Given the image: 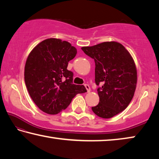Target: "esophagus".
Returning a JSON list of instances; mask_svg holds the SVG:
<instances>
[{"mask_svg": "<svg viewBox=\"0 0 159 159\" xmlns=\"http://www.w3.org/2000/svg\"><path fill=\"white\" fill-rule=\"evenodd\" d=\"M85 88H86V90H87V92H88V93H90V86L88 85V84H85Z\"/></svg>", "mask_w": 159, "mask_h": 159, "instance_id": "esophagus-1", "label": "esophagus"}]
</instances>
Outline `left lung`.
<instances>
[{
    "instance_id": "1",
    "label": "left lung",
    "mask_w": 159,
    "mask_h": 159,
    "mask_svg": "<svg viewBox=\"0 0 159 159\" xmlns=\"http://www.w3.org/2000/svg\"><path fill=\"white\" fill-rule=\"evenodd\" d=\"M82 50L95 63V83L99 102L93 111L103 118L119 114L130 104L135 91L137 69L130 54L119 43L111 41Z\"/></svg>"
}]
</instances>
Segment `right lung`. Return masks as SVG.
Returning <instances> with one entry per match:
<instances>
[{"instance_id": "1", "label": "right lung", "mask_w": 159, "mask_h": 159, "mask_svg": "<svg viewBox=\"0 0 159 159\" xmlns=\"http://www.w3.org/2000/svg\"><path fill=\"white\" fill-rule=\"evenodd\" d=\"M77 53L69 42L44 40L29 53L25 68L26 88L36 105L48 114L65 109L77 94L87 92L84 85L73 83V72L67 69Z\"/></svg>"}]
</instances>
